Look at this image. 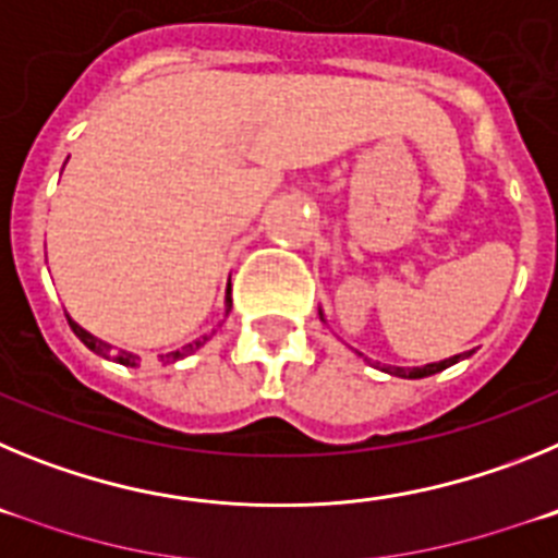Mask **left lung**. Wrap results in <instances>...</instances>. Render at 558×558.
I'll list each match as a JSON object with an SVG mask.
<instances>
[{"instance_id": "8db88e82", "label": "left lung", "mask_w": 558, "mask_h": 558, "mask_svg": "<svg viewBox=\"0 0 558 558\" xmlns=\"http://www.w3.org/2000/svg\"><path fill=\"white\" fill-rule=\"evenodd\" d=\"M461 357H470V352L456 354V357H447V360H441V363H427V366H422V368H391V374L393 377H405V379L430 377V374H438V372H445V368H450L452 363H458Z\"/></svg>"}]
</instances>
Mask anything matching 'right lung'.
<instances>
[{"label": "right lung", "mask_w": 558, "mask_h": 558, "mask_svg": "<svg viewBox=\"0 0 558 558\" xmlns=\"http://www.w3.org/2000/svg\"><path fill=\"white\" fill-rule=\"evenodd\" d=\"M226 302H229V307H231V295L229 299H226ZM69 322V327H72V332L77 335V338L83 340V343H86L88 349H92V352L95 354H100V357H108V360H117V363H122V366H140V357H136V354H131V352H113L111 347H108V343H102V340H97L95 335H88L86 329L83 327H77L75 322H72V318H66ZM206 340V338H204ZM204 340H195V343H186L184 349H179V352H170V354H161V360H165V363H175V360H181V357H186V354H192L195 352V349H201L204 347Z\"/></svg>", "instance_id": "obj_1"}]
</instances>
